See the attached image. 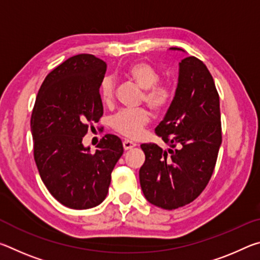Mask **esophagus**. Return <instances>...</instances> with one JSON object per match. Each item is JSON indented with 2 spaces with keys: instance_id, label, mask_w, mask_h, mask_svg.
<instances>
[{
  "instance_id": "1",
  "label": "esophagus",
  "mask_w": 260,
  "mask_h": 260,
  "mask_svg": "<svg viewBox=\"0 0 260 260\" xmlns=\"http://www.w3.org/2000/svg\"><path fill=\"white\" fill-rule=\"evenodd\" d=\"M136 144L134 142H132V141L128 140H125L124 142H122V147H124L125 150H131V149H133Z\"/></svg>"
}]
</instances>
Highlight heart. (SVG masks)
<instances>
[{
  "instance_id": "1",
  "label": "heart",
  "mask_w": 260,
  "mask_h": 260,
  "mask_svg": "<svg viewBox=\"0 0 260 260\" xmlns=\"http://www.w3.org/2000/svg\"><path fill=\"white\" fill-rule=\"evenodd\" d=\"M124 76L143 89V100L149 108L156 112L164 111L173 100V89L170 85L159 80V72L148 61L138 60L126 68ZM103 103L111 104L116 94V82L111 77H105L100 86ZM150 120L146 109L121 110L111 119L112 128L128 139L139 138Z\"/></svg>"
}]
</instances>
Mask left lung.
<instances>
[{
    "label": "left lung",
    "instance_id": "obj_1",
    "mask_svg": "<svg viewBox=\"0 0 260 260\" xmlns=\"http://www.w3.org/2000/svg\"><path fill=\"white\" fill-rule=\"evenodd\" d=\"M156 134L170 148L141 146L146 155L139 172L141 189L149 203L158 208H181L197 199L209 183L221 144L218 91L208 68L196 57L179 63L174 98Z\"/></svg>",
    "mask_w": 260,
    "mask_h": 260
}]
</instances>
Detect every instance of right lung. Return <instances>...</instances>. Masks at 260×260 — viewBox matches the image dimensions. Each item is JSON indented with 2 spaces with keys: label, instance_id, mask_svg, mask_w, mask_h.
I'll return each instance as SVG.
<instances>
[{
  "label": "right lung",
  "instance_id": "right-lung-1",
  "mask_svg": "<svg viewBox=\"0 0 260 260\" xmlns=\"http://www.w3.org/2000/svg\"><path fill=\"white\" fill-rule=\"evenodd\" d=\"M107 64L94 55L70 57L48 74L30 118L34 159L48 190L60 204L86 210L102 203L124 148L107 134L90 152L82 143L91 122L103 116L100 86Z\"/></svg>",
  "mask_w": 260,
  "mask_h": 260
}]
</instances>
